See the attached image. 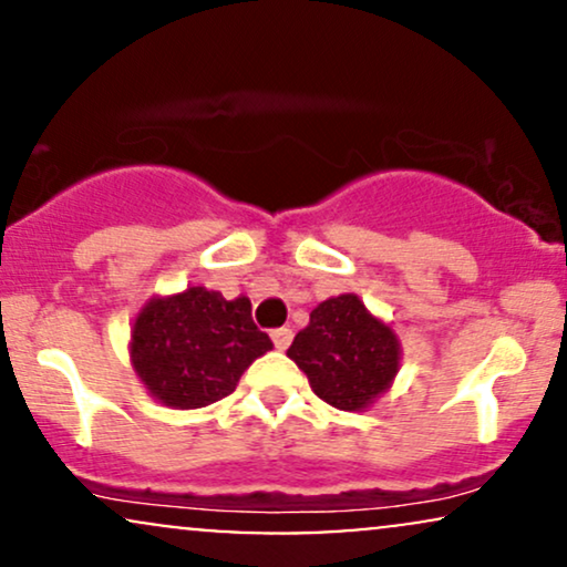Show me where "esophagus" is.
<instances>
[{
    "label": "esophagus",
    "mask_w": 567,
    "mask_h": 567,
    "mask_svg": "<svg viewBox=\"0 0 567 567\" xmlns=\"http://www.w3.org/2000/svg\"><path fill=\"white\" fill-rule=\"evenodd\" d=\"M271 341H275V347L279 349V351H285L290 347V341H292V330L290 328H277V330H271Z\"/></svg>",
    "instance_id": "1"
}]
</instances>
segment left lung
<instances>
[{"label": "left lung", "mask_w": 567, "mask_h": 567, "mask_svg": "<svg viewBox=\"0 0 567 567\" xmlns=\"http://www.w3.org/2000/svg\"><path fill=\"white\" fill-rule=\"evenodd\" d=\"M288 357L328 405L365 410L392 386L402 349L386 322L370 315L354 292H343L311 311Z\"/></svg>", "instance_id": "8db88e82"}]
</instances>
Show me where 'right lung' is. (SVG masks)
<instances>
[{
	"label": "right lung",
	"instance_id": "add662e5",
	"mask_svg": "<svg viewBox=\"0 0 567 567\" xmlns=\"http://www.w3.org/2000/svg\"><path fill=\"white\" fill-rule=\"evenodd\" d=\"M271 349L245 296L226 301L202 285L154 296L130 333V362L154 400L175 410L213 405L237 389L252 360Z\"/></svg>",
	"mask_w": 567,
	"mask_h": 567
}]
</instances>
